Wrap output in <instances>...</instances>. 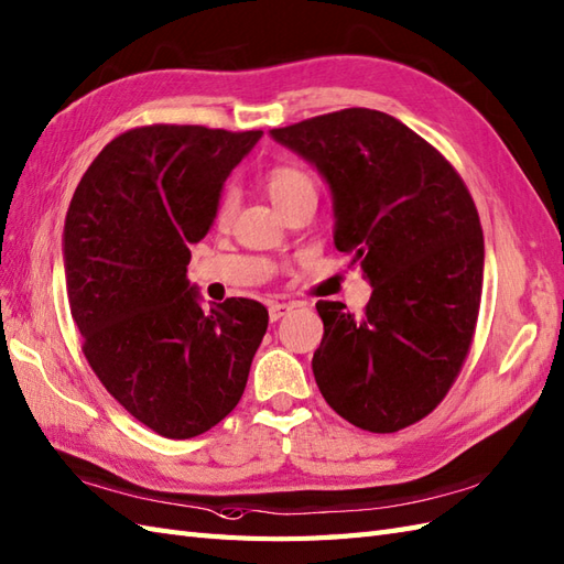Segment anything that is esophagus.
<instances>
[{"instance_id": "esophagus-1", "label": "esophagus", "mask_w": 564, "mask_h": 564, "mask_svg": "<svg viewBox=\"0 0 564 564\" xmlns=\"http://www.w3.org/2000/svg\"><path fill=\"white\" fill-rule=\"evenodd\" d=\"M291 310H293V305L271 303V305H269V319H271V322H279V319L285 317V314H291Z\"/></svg>"}]
</instances>
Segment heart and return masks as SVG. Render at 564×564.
<instances>
[{"label":"heart","instance_id":"b5f03b06","mask_svg":"<svg viewBox=\"0 0 564 564\" xmlns=\"http://www.w3.org/2000/svg\"><path fill=\"white\" fill-rule=\"evenodd\" d=\"M267 192L271 202L276 204L281 212L291 208L297 202L314 199L317 202V177H314L305 165L300 163H279L273 165L267 173ZM235 212V194L226 192L220 196L218 208H216V220L228 223Z\"/></svg>","mask_w":564,"mask_h":564}]
</instances>
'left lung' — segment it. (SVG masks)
I'll list each match as a JSON object with an SVG mask.
<instances>
[{"label": "left lung", "instance_id": "8db88e82", "mask_svg": "<svg viewBox=\"0 0 564 564\" xmlns=\"http://www.w3.org/2000/svg\"><path fill=\"white\" fill-rule=\"evenodd\" d=\"M271 137L317 165L334 194L336 250L372 283L360 317L319 300L312 372L360 430L399 432L437 409L459 377L482 293V228L462 175L394 117L346 108Z\"/></svg>", "mask_w": 564, "mask_h": 564}]
</instances>
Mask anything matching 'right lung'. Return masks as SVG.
<instances>
[{
    "mask_svg": "<svg viewBox=\"0 0 564 564\" xmlns=\"http://www.w3.org/2000/svg\"><path fill=\"white\" fill-rule=\"evenodd\" d=\"M261 139L202 124L127 129L88 165L64 223V273L82 350L100 384L167 440L238 405L269 312L228 297L204 312L189 247L212 228L223 182Z\"/></svg>",
    "mask_w": 564,
    "mask_h": 564,
    "instance_id": "right-lung-1",
    "label": "right lung"
}]
</instances>
